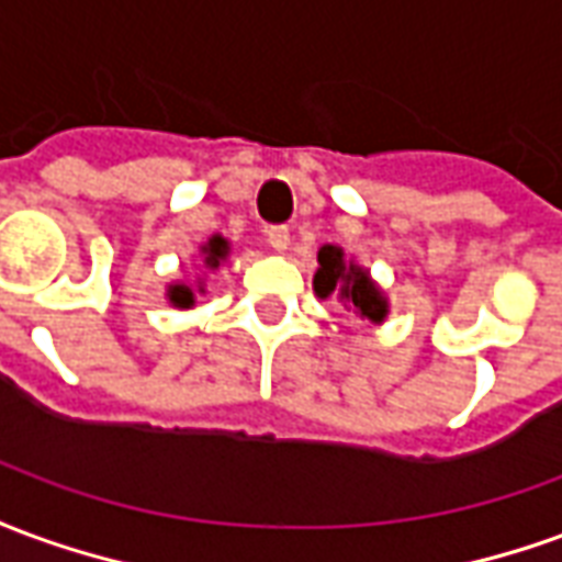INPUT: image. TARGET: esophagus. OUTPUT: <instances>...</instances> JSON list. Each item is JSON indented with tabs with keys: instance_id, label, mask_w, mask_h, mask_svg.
I'll list each match as a JSON object with an SVG mask.
<instances>
[{
	"instance_id": "1",
	"label": "esophagus",
	"mask_w": 562,
	"mask_h": 562,
	"mask_svg": "<svg viewBox=\"0 0 562 562\" xmlns=\"http://www.w3.org/2000/svg\"><path fill=\"white\" fill-rule=\"evenodd\" d=\"M268 244L273 252H285L289 249V240H292V234H289V228L285 225H270L268 232Z\"/></svg>"
}]
</instances>
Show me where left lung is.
<instances>
[{"label":"left lung","instance_id":"8db88e82","mask_svg":"<svg viewBox=\"0 0 562 562\" xmlns=\"http://www.w3.org/2000/svg\"><path fill=\"white\" fill-rule=\"evenodd\" d=\"M313 289L318 297H330L337 294L346 310L361 313L370 322H382L389 316V301L379 292L376 282L370 280L364 268H358L352 261H346V252L340 246L325 244L318 249V270L313 277Z\"/></svg>","mask_w":562,"mask_h":562}]
</instances>
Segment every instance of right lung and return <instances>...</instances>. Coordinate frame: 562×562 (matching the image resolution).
<instances>
[{"label":"right lung","mask_w":562,"mask_h":562,"mask_svg":"<svg viewBox=\"0 0 562 562\" xmlns=\"http://www.w3.org/2000/svg\"><path fill=\"white\" fill-rule=\"evenodd\" d=\"M201 252H204V265H207V268H220V261H225V256H228V240H225L222 234H213L207 244L201 246ZM198 292H201V289H198ZM168 301H171L173 306H180V310H189V306L195 304V292H192L189 285H183V282H177V285L168 289Z\"/></svg>","instance_id":"1"}]
</instances>
